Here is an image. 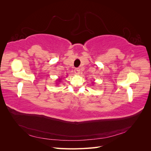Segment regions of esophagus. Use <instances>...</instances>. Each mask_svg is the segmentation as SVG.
<instances>
[{
    "instance_id": "esophagus-1",
    "label": "esophagus",
    "mask_w": 151,
    "mask_h": 151,
    "mask_svg": "<svg viewBox=\"0 0 151 151\" xmlns=\"http://www.w3.org/2000/svg\"><path fill=\"white\" fill-rule=\"evenodd\" d=\"M80 72H81V70L79 68H76L74 69V73L76 74H79Z\"/></svg>"
}]
</instances>
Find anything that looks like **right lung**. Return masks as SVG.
<instances>
[{"instance_id":"1","label":"right lung","mask_w":151,"mask_h":151,"mask_svg":"<svg viewBox=\"0 0 151 151\" xmlns=\"http://www.w3.org/2000/svg\"><path fill=\"white\" fill-rule=\"evenodd\" d=\"M60 81H61V79H58V81L60 82Z\"/></svg>"}]
</instances>
